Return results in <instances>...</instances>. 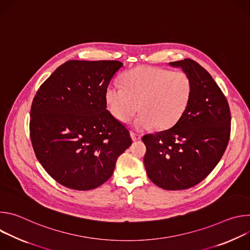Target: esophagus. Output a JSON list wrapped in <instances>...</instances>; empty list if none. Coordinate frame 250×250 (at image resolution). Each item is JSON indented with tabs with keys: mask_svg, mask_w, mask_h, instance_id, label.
<instances>
[{
	"mask_svg": "<svg viewBox=\"0 0 250 250\" xmlns=\"http://www.w3.org/2000/svg\"><path fill=\"white\" fill-rule=\"evenodd\" d=\"M130 136H131V139L133 141H136V140H139L141 138V136L139 134H136L134 132H130Z\"/></svg>",
	"mask_w": 250,
	"mask_h": 250,
	"instance_id": "obj_1",
	"label": "esophagus"
}]
</instances>
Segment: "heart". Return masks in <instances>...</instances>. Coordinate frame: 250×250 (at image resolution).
I'll return each instance as SVG.
<instances>
[{"label":"heart","mask_w":250,"mask_h":250,"mask_svg":"<svg viewBox=\"0 0 250 250\" xmlns=\"http://www.w3.org/2000/svg\"><path fill=\"white\" fill-rule=\"evenodd\" d=\"M123 86L112 82L104 90L110 114L120 123H127L135 112L141 113L132 125L137 130L167 129L181 119L193 93V82L185 72L140 66L125 72Z\"/></svg>","instance_id":"b5f03b06"}]
</instances>
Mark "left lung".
Segmentation results:
<instances>
[{
    "mask_svg": "<svg viewBox=\"0 0 250 250\" xmlns=\"http://www.w3.org/2000/svg\"><path fill=\"white\" fill-rule=\"evenodd\" d=\"M193 82L187 110L171 128L146 134L145 166L149 179L164 190L189 189L217 166L228 146L230 112L215 80L192 59L170 62Z\"/></svg>",
    "mask_w": 250,
    "mask_h": 250,
    "instance_id": "obj_1",
    "label": "left lung"
}]
</instances>
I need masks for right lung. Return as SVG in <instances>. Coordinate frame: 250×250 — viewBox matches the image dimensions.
<instances>
[{"label":"right lung","mask_w":250,"mask_h":250,"mask_svg":"<svg viewBox=\"0 0 250 250\" xmlns=\"http://www.w3.org/2000/svg\"><path fill=\"white\" fill-rule=\"evenodd\" d=\"M124 65L69 60L35 95L30 139L38 160L59 184L79 191L108 181L132 144L128 129L106 110L104 90Z\"/></svg>","instance_id":"right-lung-1"}]
</instances>
